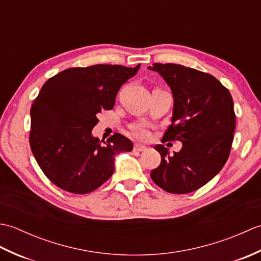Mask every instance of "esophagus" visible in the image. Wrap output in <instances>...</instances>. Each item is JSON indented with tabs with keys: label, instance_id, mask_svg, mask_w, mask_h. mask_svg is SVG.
<instances>
[{
	"label": "esophagus",
	"instance_id": "34e87169",
	"mask_svg": "<svg viewBox=\"0 0 261 261\" xmlns=\"http://www.w3.org/2000/svg\"><path fill=\"white\" fill-rule=\"evenodd\" d=\"M147 149V147L142 146V145H139V143H136V145L134 146V150L135 151H145Z\"/></svg>",
	"mask_w": 261,
	"mask_h": 261
}]
</instances>
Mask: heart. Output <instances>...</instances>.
<instances>
[{
    "label": "heart",
    "mask_w": 261,
    "mask_h": 261,
    "mask_svg": "<svg viewBox=\"0 0 261 261\" xmlns=\"http://www.w3.org/2000/svg\"><path fill=\"white\" fill-rule=\"evenodd\" d=\"M131 131H132V134H134V136L140 140H146L149 137V129L146 124L139 123V124L132 125Z\"/></svg>",
    "instance_id": "heart-1"
}]
</instances>
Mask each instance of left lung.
Segmentation results:
<instances>
[{
  "label": "left lung",
  "mask_w": 261,
  "mask_h": 261,
  "mask_svg": "<svg viewBox=\"0 0 261 261\" xmlns=\"http://www.w3.org/2000/svg\"><path fill=\"white\" fill-rule=\"evenodd\" d=\"M149 69L163 76L174 96L171 124L163 141L182 143L174 154L163 145L154 147L162 163L151 170V179L168 193L194 192L212 179L230 156L236 129L232 96L214 76L197 69L159 63Z\"/></svg>",
  "instance_id": "obj_1"
}]
</instances>
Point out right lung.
<instances>
[{
  "instance_id": "right-lung-1",
  "label": "right lung",
  "mask_w": 261,
  "mask_h": 261,
  "mask_svg": "<svg viewBox=\"0 0 261 261\" xmlns=\"http://www.w3.org/2000/svg\"><path fill=\"white\" fill-rule=\"evenodd\" d=\"M140 68L122 65L74 67L53 76L32 103L30 147L47 178L62 190L87 194L114 171L120 152L132 142L120 134L107 141L92 136L97 113L112 110L120 87Z\"/></svg>"
}]
</instances>
